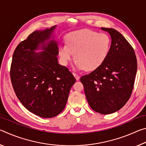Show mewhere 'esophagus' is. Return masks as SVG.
I'll list each match as a JSON object with an SVG mask.
<instances>
[{"instance_id":"obj_1","label":"esophagus","mask_w":146,"mask_h":146,"mask_svg":"<svg viewBox=\"0 0 146 146\" xmlns=\"http://www.w3.org/2000/svg\"><path fill=\"white\" fill-rule=\"evenodd\" d=\"M73 75L75 76V77L76 78V80H79V79H80V75H78V74L73 73Z\"/></svg>"}]
</instances>
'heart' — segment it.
Wrapping results in <instances>:
<instances>
[{"label": "heart", "mask_w": 146, "mask_h": 146, "mask_svg": "<svg viewBox=\"0 0 146 146\" xmlns=\"http://www.w3.org/2000/svg\"><path fill=\"white\" fill-rule=\"evenodd\" d=\"M111 39L106 33L90 29L71 32L66 36V44H61L58 54L67 64L75 54V66L78 70H95L102 64L110 53Z\"/></svg>", "instance_id": "heart-1"}]
</instances>
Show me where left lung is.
<instances>
[{
  "instance_id": "left-lung-1",
  "label": "left lung",
  "mask_w": 146,
  "mask_h": 146,
  "mask_svg": "<svg viewBox=\"0 0 146 146\" xmlns=\"http://www.w3.org/2000/svg\"><path fill=\"white\" fill-rule=\"evenodd\" d=\"M110 33L111 44L102 64L80 81L89 105L96 112L108 115L117 111L131 95L137 71L134 49L119 32L101 28Z\"/></svg>"
}]
</instances>
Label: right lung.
Listing matches in <instances>:
<instances>
[{
    "label": "right lung",
    "instance_id": "right-lung-1",
    "mask_svg": "<svg viewBox=\"0 0 146 146\" xmlns=\"http://www.w3.org/2000/svg\"><path fill=\"white\" fill-rule=\"evenodd\" d=\"M56 26L35 31L15 50L10 77L17 98L33 114L43 118L58 115L65 108L76 79L58 62L57 42L52 39ZM44 51L35 52L36 50Z\"/></svg>",
    "mask_w": 146,
    "mask_h": 146
}]
</instances>
